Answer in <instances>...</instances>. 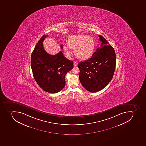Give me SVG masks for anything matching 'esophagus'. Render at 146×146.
Instances as JSON below:
<instances>
[{"mask_svg":"<svg viewBox=\"0 0 146 146\" xmlns=\"http://www.w3.org/2000/svg\"><path fill=\"white\" fill-rule=\"evenodd\" d=\"M77 64H78V62H76V61H74V66H76L77 65Z\"/></svg>","mask_w":146,"mask_h":146,"instance_id":"esophagus-1","label":"esophagus"}]
</instances>
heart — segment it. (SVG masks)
<instances>
[{
	"label": "heart",
	"instance_id": "heart-1",
	"mask_svg": "<svg viewBox=\"0 0 146 146\" xmlns=\"http://www.w3.org/2000/svg\"><path fill=\"white\" fill-rule=\"evenodd\" d=\"M68 47L64 46V50L67 57H71L70 49L74 50L75 55L81 60H86L92 56L95 48L94 40L86 35H74L69 38L67 42Z\"/></svg>",
	"mask_w": 146,
	"mask_h": 146
}]
</instances>
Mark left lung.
<instances>
[{"label":"left lung","instance_id":"left-lung-1","mask_svg":"<svg viewBox=\"0 0 146 146\" xmlns=\"http://www.w3.org/2000/svg\"><path fill=\"white\" fill-rule=\"evenodd\" d=\"M101 41L92 56L87 60L78 63L81 84L90 92L102 90L113 77L116 66V54L114 48L106 39L98 35Z\"/></svg>","mask_w":146,"mask_h":146}]
</instances>
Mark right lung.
<instances>
[{"instance_id":"add662e5","label":"right lung","mask_w":146,"mask_h":146,"mask_svg":"<svg viewBox=\"0 0 146 146\" xmlns=\"http://www.w3.org/2000/svg\"><path fill=\"white\" fill-rule=\"evenodd\" d=\"M48 35L39 40L31 55V67L36 83L42 90L55 94L65 85V76L73 68V62L67 59L60 51L50 55L44 49L42 42ZM63 49V45L60 46Z\"/></svg>"}]
</instances>
